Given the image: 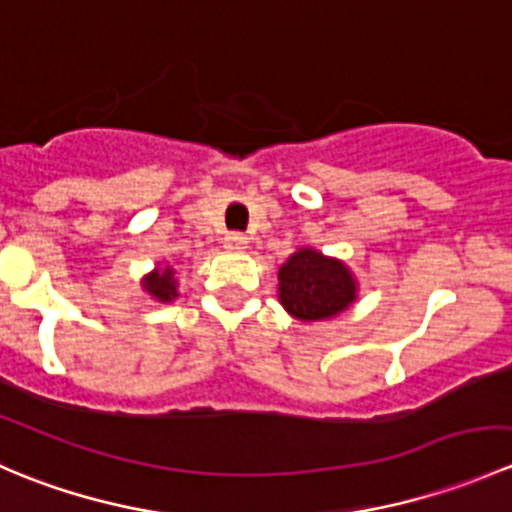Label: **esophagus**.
I'll list each match as a JSON object with an SVG mask.
<instances>
[{"mask_svg": "<svg viewBox=\"0 0 512 512\" xmlns=\"http://www.w3.org/2000/svg\"><path fill=\"white\" fill-rule=\"evenodd\" d=\"M223 242H225L227 250H235V252L245 250L247 247V237L242 235V232H230V235H225Z\"/></svg>", "mask_w": 512, "mask_h": 512, "instance_id": "esophagus-1", "label": "esophagus"}]
</instances>
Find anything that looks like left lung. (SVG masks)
Segmentation results:
<instances>
[{"label": "left lung", "mask_w": 512, "mask_h": 512, "mask_svg": "<svg viewBox=\"0 0 512 512\" xmlns=\"http://www.w3.org/2000/svg\"><path fill=\"white\" fill-rule=\"evenodd\" d=\"M277 297L282 307L302 322L337 317L356 299V280L337 257L322 255L314 247H299L277 272Z\"/></svg>", "instance_id": "obj_1"}]
</instances>
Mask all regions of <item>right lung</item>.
<instances>
[{
	"label": "right lung",
	"mask_w": 512,
	"mask_h": 512,
	"mask_svg": "<svg viewBox=\"0 0 512 512\" xmlns=\"http://www.w3.org/2000/svg\"><path fill=\"white\" fill-rule=\"evenodd\" d=\"M141 285L158 302H173L178 297V280H175V270L170 265L156 267L151 275L143 277Z\"/></svg>",
	"instance_id": "right-lung-1"
}]
</instances>
